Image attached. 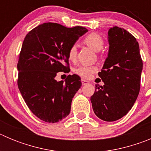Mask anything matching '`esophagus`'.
<instances>
[{
    "label": "esophagus",
    "mask_w": 151,
    "mask_h": 151,
    "mask_svg": "<svg viewBox=\"0 0 151 151\" xmlns=\"http://www.w3.org/2000/svg\"><path fill=\"white\" fill-rule=\"evenodd\" d=\"M82 85H87V84H88V82L85 79H82Z\"/></svg>",
    "instance_id": "1"
}]
</instances>
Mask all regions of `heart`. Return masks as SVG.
Segmentation results:
<instances>
[{
  "label": "heart",
  "instance_id": "obj_1",
  "mask_svg": "<svg viewBox=\"0 0 151 151\" xmlns=\"http://www.w3.org/2000/svg\"><path fill=\"white\" fill-rule=\"evenodd\" d=\"M84 41L91 48L95 51H99L104 46V39L100 35L97 33H91L88 35L85 38ZM68 57L72 61L76 60L77 57V47L76 45H72L68 50ZM97 71V67L95 66L90 65H81L75 69V73L80 76L82 78H88L91 76L93 73Z\"/></svg>",
  "mask_w": 151,
  "mask_h": 151
}]
</instances>
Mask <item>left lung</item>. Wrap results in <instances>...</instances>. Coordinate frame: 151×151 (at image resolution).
I'll use <instances>...</instances> for the list:
<instances>
[{
	"mask_svg": "<svg viewBox=\"0 0 151 151\" xmlns=\"http://www.w3.org/2000/svg\"><path fill=\"white\" fill-rule=\"evenodd\" d=\"M108 42V56L98 73L104 85H96L91 101L98 118L113 122L126 115L138 97L143 62L138 42L125 29L110 28Z\"/></svg>",
	"mask_w": 151,
	"mask_h": 151,
	"instance_id": "left-lung-1",
	"label": "left lung"
}]
</instances>
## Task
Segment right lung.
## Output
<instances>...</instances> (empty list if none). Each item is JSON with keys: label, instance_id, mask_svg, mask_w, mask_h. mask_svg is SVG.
<instances>
[{"label": "right lung", "instance_id": "obj_1", "mask_svg": "<svg viewBox=\"0 0 151 151\" xmlns=\"http://www.w3.org/2000/svg\"><path fill=\"white\" fill-rule=\"evenodd\" d=\"M87 32L82 26L46 22L26 35L17 63V84L29 110L41 120L55 123L70 113L73 97L82 86L81 78L69 75L63 82L55 77L69 69L68 50Z\"/></svg>", "mask_w": 151, "mask_h": 151}]
</instances>
